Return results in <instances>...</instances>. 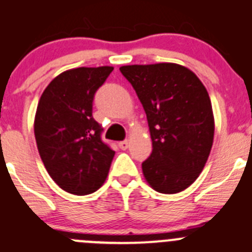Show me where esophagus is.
Listing matches in <instances>:
<instances>
[{"mask_svg":"<svg viewBox=\"0 0 252 252\" xmlns=\"http://www.w3.org/2000/svg\"><path fill=\"white\" fill-rule=\"evenodd\" d=\"M119 148H121L122 150H126V149H128V147H129V142L128 140H123V142H119Z\"/></svg>","mask_w":252,"mask_h":252,"instance_id":"obj_1","label":"esophagus"}]
</instances>
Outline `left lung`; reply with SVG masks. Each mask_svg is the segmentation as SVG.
Listing matches in <instances>:
<instances>
[{
	"instance_id": "obj_1",
	"label": "left lung",
	"mask_w": 252,
	"mask_h": 252,
	"mask_svg": "<svg viewBox=\"0 0 252 252\" xmlns=\"http://www.w3.org/2000/svg\"><path fill=\"white\" fill-rule=\"evenodd\" d=\"M145 110L153 152L143 161L148 184L176 194L200 175L214 142L210 97L194 72L176 63L119 68Z\"/></svg>"
}]
</instances>
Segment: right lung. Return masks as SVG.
Instances as JSON below:
<instances>
[{"label": "right lung", "mask_w": 252, "mask_h": 252, "mask_svg": "<svg viewBox=\"0 0 252 252\" xmlns=\"http://www.w3.org/2000/svg\"><path fill=\"white\" fill-rule=\"evenodd\" d=\"M113 67L65 70L47 86L37 105L34 137L41 159L61 189L74 195L97 191L107 179L115 152L102 142L92 115L97 89Z\"/></svg>", "instance_id": "1"}]
</instances>
